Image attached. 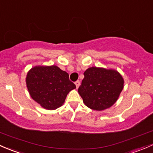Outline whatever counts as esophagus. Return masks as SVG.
<instances>
[{"mask_svg":"<svg viewBox=\"0 0 153 153\" xmlns=\"http://www.w3.org/2000/svg\"><path fill=\"white\" fill-rule=\"evenodd\" d=\"M75 85H76V88H78L79 87V85H80V82L79 81V80H77L76 82H75Z\"/></svg>","mask_w":153,"mask_h":153,"instance_id":"34e87169","label":"esophagus"}]
</instances>
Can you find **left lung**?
Listing matches in <instances>:
<instances>
[{"label": "left lung", "mask_w": 153, "mask_h": 153, "mask_svg": "<svg viewBox=\"0 0 153 153\" xmlns=\"http://www.w3.org/2000/svg\"><path fill=\"white\" fill-rule=\"evenodd\" d=\"M84 76L78 92L86 106L100 111L114 105L124 88V79L117 71L91 67Z\"/></svg>", "instance_id": "obj_1"}]
</instances>
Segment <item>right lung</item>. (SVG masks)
I'll return each mask as SVG.
<instances>
[{"instance_id":"1","label":"right lung","mask_w":153,"mask_h":153,"mask_svg":"<svg viewBox=\"0 0 153 153\" xmlns=\"http://www.w3.org/2000/svg\"><path fill=\"white\" fill-rule=\"evenodd\" d=\"M26 82L31 98L51 111L62 106L68 94L76 88L68 74L56 65L34 66L27 73Z\"/></svg>"}]
</instances>
